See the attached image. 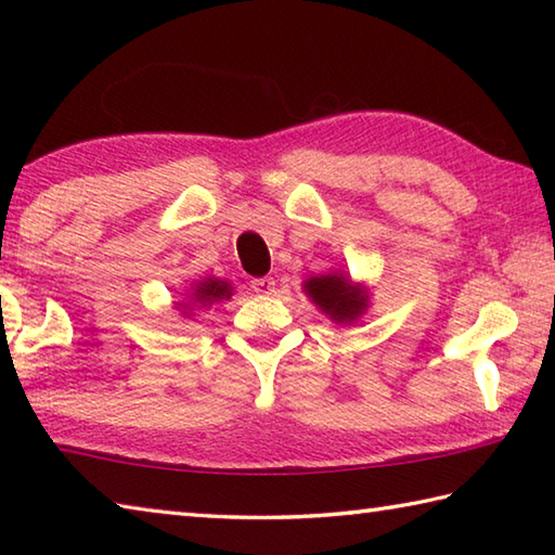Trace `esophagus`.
<instances>
[{"label":"esophagus","instance_id":"esophagus-1","mask_svg":"<svg viewBox=\"0 0 555 555\" xmlns=\"http://www.w3.org/2000/svg\"><path fill=\"white\" fill-rule=\"evenodd\" d=\"M250 286H253V291L257 293V296H274V293H276V279L274 276L255 279Z\"/></svg>","mask_w":555,"mask_h":555}]
</instances>
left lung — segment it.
<instances>
[{"instance_id":"left-lung-1","label":"left lung","mask_w":555,"mask_h":555,"mask_svg":"<svg viewBox=\"0 0 555 555\" xmlns=\"http://www.w3.org/2000/svg\"><path fill=\"white\" fill-rule=\"evenodd\" d=\"M302 291L328 320L340 326L356 324L370 308V288L364 284H356L340 269L305 279Z\"/></svg>"}]
</instances>
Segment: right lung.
I'll list each match as a JSON object with an SVG mask.
<instances>
[{"instance_id":"right-lung-1","label":"right lung","mask_w":555,"mask_h":555,"mask_svg":"<svg viewBox=\"0 0 555 555\" xmlns=\"http://www.w3.org/2000/svg\"><path fill=\"white\" fill-rule=\"evenodd\" d=\"M233 296L231 281L219 276H199L193 281L191 288L185 291V298L176 302V310H181L183 317H193L199 310H207L211 305L229 300Z\"/></svg>"}]
</instances>
